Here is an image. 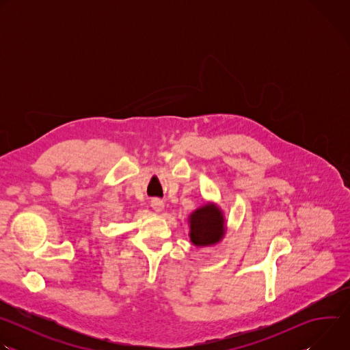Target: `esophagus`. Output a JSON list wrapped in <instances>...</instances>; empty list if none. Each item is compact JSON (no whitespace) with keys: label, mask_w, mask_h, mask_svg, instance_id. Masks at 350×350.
<instances>
[{"label":"esophagus","mask_w":350,"mask_h":350,"mask_svg":"<svg viewBox=\"0 0 350 350\" xmlns=\"http://www.w3.org/2000/svg\"><path fill=\"white\" fill-rule=\"evenodd\" d=\"M151 206H152V209H154L157 213H161V212L163 211L165 204L161 201V199H152V201H151Z\"/></svg>","instance_id":"34e87169"}]
</instances>
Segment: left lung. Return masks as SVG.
I'll use <instances>...</instances> for the list:
<instances>
[{
  "mask_svg": "<svg viewBox=\"0 0 350 350\" xmlns=\"http://www.w3.org/2000/svg\"><path fill=\"white\" fill-rule=\"evenodd\" d=\"M189 239L195 246H212L226 235V219L217 204L208 202L196 208L188 217Z\"/></svg>",
  "mask_w": 350,
  "mask_h": 350,
  "instance_id": "left-lung-1",
  "label": "left lung"
}]
</instances>
